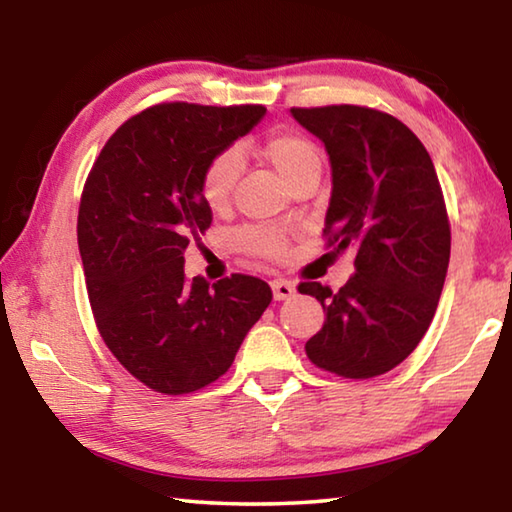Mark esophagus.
<instances>
[{
	"label": "esophagus",
	"mask_w": 512,
	"mask_h": 512,
	"mask_svg": "<svg viewBox=\"0 0 512 512\" xmlns=\"http://www.w3.org/2000/svg\"><path fill=\"white\" fill-rule=\"evenodd\" d=\"M271 289H273L275 300H287L293 296V293H296V287H293L289 280H273Z\"/></svg>",
	"instance_id": "obj_1"
}]
</instances>
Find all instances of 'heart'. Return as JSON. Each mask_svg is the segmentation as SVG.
Instances as JSON below:
<instances>
[{"label": "heart", "instance_id": "obj_1", "mask_svg": "<svg viewBox=\"0 0 512 512\" xmlns=\"http://www.w3.org/2000/svg\"><path fill=\"white\" fill-rule=\"evenodd\" d=\"M262 155L289 187L300 176L320 169V164H323L318 146L309 137L293 131H280L266 137V142L262 144ZM241 171H244V155L239 149H225L219 155H214L205 167L201 180L205 205L212 207V210H223L230 201ZM237 241L241 248L262 255H280L287 246V237L280 228H248L241 232Z\"/></svg>", "mask_w": 512, "mask_h": 512}]
</instances>
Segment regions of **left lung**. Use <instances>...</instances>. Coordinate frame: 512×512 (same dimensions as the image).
Listing matches in <instances>:
<instances>
[{
  "instance_id": "obj_1",
  "label": "left lung",
  "mask_w": 512,
  "mask_h": 512,
  "mask_svg": "<svg viewBox=\"0 0 512 512\" xmlns=\"http://www.w3.org/2000/svg\"><path fill=\"white\" fill-rule=\"evenodd\" d=\"M291 115L332 164L329 246L357 253L336 293L320 282L298 287L325 311L307 357L348 379L384 375L418 348L443 293L452 235L436 169L411 128L386 112L325 106Z\"/></svg>"
}]
</instances>
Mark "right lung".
<instances>
[{
	"label": "right lung",
	"mask_w": 512,
	"mask_h": 512,
	"mask_svg": "<svg viewBox=\"0 0 512 512\" xmlns=\"http://www.w3.org/2000/svg\"><path fill=\"white\" fill-rule=\"evenodd\" d=\"M266 115L264 106L162 103L117 128L83 189L79 253L94 320L144 386L183 395L232 366L271 287L253 275L185 277V250L210 228L203 171Z\"/></svg>",
	"instance_id": "right-lung-1"
}]
</instances>
